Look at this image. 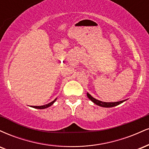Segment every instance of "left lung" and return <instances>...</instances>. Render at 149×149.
<instances>
[{"mask_svg":"<svg viewBox=\"0 0 149 149\" xmlns=\"http://www.w3.org/2000/svg\"><path fill=\"white\" fill-rule=\"evenodd\" d=\"M87 95H88V98L90 99L92 102H93L94 103L96 104L97 105L100 106V107H106V108L116 107V106L119 105L120 104L123 103V102L125 101V100H123V101H120V102H102V101L97 100L96 99H95L94 97H92L89 93H87Z\"/></svg>","mask_w":149,"mask_h":149,"instance_id":"1","label":"left lung"}]
</instances>
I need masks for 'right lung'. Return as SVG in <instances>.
I'll return each mask as SVG.
<instances>
[{
	"label": "right lung",
	"instance_id": "right-lung-1",
	"mask_svg": "<svg viewBox=\"0 0 149 149\" xmlns=\"http://www.w3.org/2000/svg\"><path fill=\"white\" fill-rule=\"evenodd\" d=\"M55 101H56V99H55V100H54V101H52V102H50V103H49V104H45V105H43V106H38H38H34V107H33L35 108V109H45V108H47V107H50L51 105H52L53 103H54V102H55Z\"/></svg>",
	"mask_w": 149,
	"mask_h": 149
}]
</instances>
